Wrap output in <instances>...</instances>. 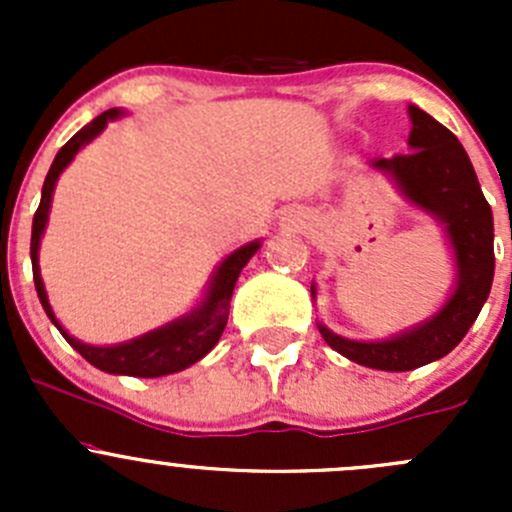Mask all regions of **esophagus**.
<instances>
[{"label":"esophagus","instance_id":"1","mask_svg":"<svg viewBox=\"0 0 512 512\" xmlns=\"http://www.w3.org/2000/svg\"><path fill=\"white\" fill-rule=\"evenodd\" d=\"M289 223L299 225V223H302V218H299V215H289Z\"/></svg>","mask_w":512,"mask_h":512}]
</instances>
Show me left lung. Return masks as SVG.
<instances>
[{
    "instance_id": "obj_1",
    "label": "left lung",
    "mask_w": 512,
    "mask_h": 512,
    "mask_svg": "<svg viewBox=\"0 0 512 512\" xmlns=\"http://www.w3.org/2000/svg\"><path fill=\"white\" fill-rule=\"evenodd\" d=\"M409 151L394 158H374L371 168L394 180L406 203L431 215L451 245L456 282L438 312L414 327L376 342H359L317 324L324 342L347 359L381 371H411L458 347L490 294L495 272L493 210L473 170L466 148L443 123L409 106ZM317 289L312 285V297Z\"/></svg>"
}]
</instances>
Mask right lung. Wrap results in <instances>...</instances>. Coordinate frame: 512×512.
<instances>
[{"mask_svg": "<svg viewBox=\"0 0 512 512\" xmlns=\"http://www.w3.org/2000/svg\"><path fill=\"white\" fill-rule=\"evenodd\" d=\"M121 116V108H108L101 116H96L94 121L86 123V126L81 128L59 153H56L54 163H51L49 173H46L44 188H41V203L34 213L32 272L36 294H39V302L41 307H44L46 317H49L51 324L59 329L61 337H64L76 352L84 356L89 364H94L96 369L101 371H108V374L156 379V376H168L175 374V371L188 369V366H193L195 361L203 359V356L220 342L227 324V314H230L232 289H235V282L237 277H240L242 267H245L247 262H250V257L262 247V240H252L247 242V245L237 247L235 252H230V255L215 267L213 277H210V285L205 289V297L200 299L198 307H193L188 314H183V317L173 319V322L163 324V327L153 329V332L141 334V337L128 339V342L111 344V347H96V344H86L81 342V339L71 337V334L61 327L54 309H51L49 297H46L44 280H41L39 270V245L41 237H44L46 223H49L51 198H54V188L59 175L64 173V168L74 160L76 153L84 146H89L98 133L108 126V121H116V118Z\"/></svg>", "mask_w": 512, "mask_h": 512, "instance_id": "right-lung-1", "label": "right lung"}]
</instances>
